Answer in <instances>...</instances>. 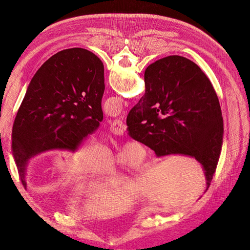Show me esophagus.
Here are the masks:
<instances>
[{"mask_svg": "<svg viewBox=\"0 0 250 250\" xmlns=\"http://www.w3.org/2000/svg\"><path fill=\"white\" fill-rule=\"evenodd\" d=\"M126 130V125L121 120H115L110 125V131L113 134L122 135Z\"/></svg>", "mask_w": 250, "mask_h": 250, "instance_id": "obj_1", "label": "esophagus"}]
</instances>
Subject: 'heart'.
<instances>
[{"instance_id": "1", "label": "heart", "mask_w": 250, "mask_h": 250, "mask_svg": "<svg viewBox=\"0 0 250 250\" xmlns=\"http://www.w3.org/2000/svg\"><path fill=\"white\" fill-rule=\"evenodd\" d=\"M127 166L131 169H138L141 166L142 157L139 149L135 146L128 147L126 150ZM80 168L85 172H98L105 169L109 163L107 151L98 144H88L82 147L78 153Z\"/></svg>"}]
</instances>
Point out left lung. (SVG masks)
<instances>
[{
	"instance_id": "left-lung-1",
	"label": "left lung",
	"mask_w": 250,
	"mask_h": 250,
	"mask_svg": "<svg viewBox=\"0 0 250 250\" xmlns=\"http://www.w3.org/2000/svg\"><path fill=\"white\" fill-rule=\"evenodd\" d=\"M104 66L94 53L73 48L56 53L35 73L12 127V154L26 188L25 167L42 151H77L100 126Z\"/></svg>"
}]
</instances>
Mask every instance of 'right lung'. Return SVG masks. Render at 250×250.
Listing matches in <instances>:
<instances>
[{
  "mask_svg": "<svg viewBox=\"0 0 250 250\" xmlns=\"http://www.w3.org/2000/svg\"><path fill=\"white\" fill-rule=\"evenodd\" d=\"M144 78L145 94L126 120L129 137L157 156L195 157L208 188L223 144L221 108L210 81L197 64L178 55L151 63Z\"/></svg>",
  "mask_w": 250,
  "mask_h": 250,
  "instance_id": "obj_1",
  "label": "right lung"
}]
</instances>
